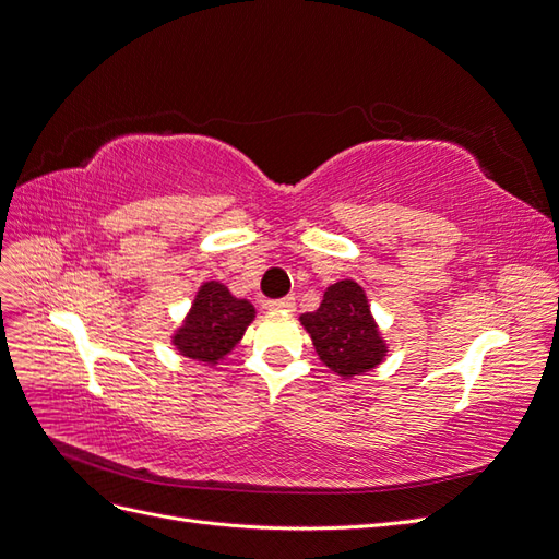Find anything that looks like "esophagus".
<instances>
[{
    "mask_svg": "<svg viewBox=\"0 0 559 559\" xmlns=\"http://www.w3.org/2000/svg\"><path fill=\"white\" fill-rule=\"evenodd\" d=\"M267 310H286V312H294L296 310V298L294 296H286L280 300H267L265 302Z\"/></svg>",
    "mask_w": 559,
    "mask_h": 559,
    "instance_id": "obj_1",
    "label": "esophagus"
}]
</instances>
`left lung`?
<instances>
[{"mask_svg":"<svg viewBox=\"0 0 559 559\" xmlns=\"http://www.w3.org/2000/svg\"><path fill=\"white\" fill-rule=\"evenodd\" d=\"M300 324L310 333L321 364L343 380L378 368L389 352L368 296L354 280L331 284L319 310L300 314Z\"/></svg>","mask_w":559,"mask_h":559,"instance_id":"obj_1","label":"left lung"}]
</instances>
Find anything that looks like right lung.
I'll use <instances>...</instances> for the list:
<instances>
[{
    "label": "right lung",
    "mask_w": 559,
    "mask_h": 559,
    "mask_svg": "<svg viewBox=\"0 0 559 559\" xmlns=\"http://www.w3.org/2000/svg\"><path fill=\"white\" fill-rule=\"evenodd\" d=\"M257 317L247 298H238L228 286L210 280L202 282L186 312L181 326L173 333V345L181 354L198 364L216 366L242 341L247 326Z\"/></svg>",
    "instance_id": "add662e5"
}]
</instances>
